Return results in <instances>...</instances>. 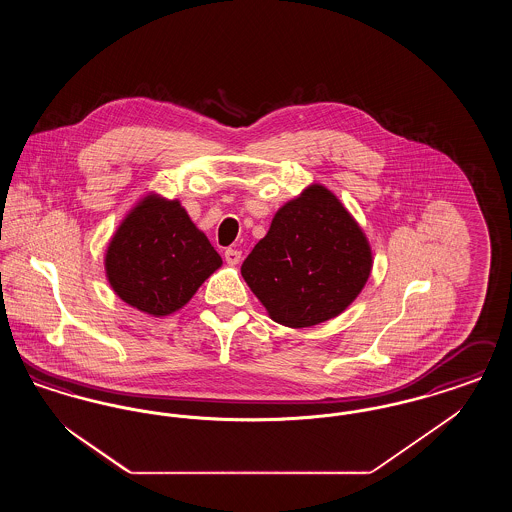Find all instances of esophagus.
<instances>
[{
    "label": "esophagus",
    "mask_w": 512,
    "mask_h": 512,
    "mask_svg": "<svg viewBox=\"0 0 512 512\" xmlns=\"http://www.w3.org/2000/svg\"><path fill=\"white\" fill-rule=\"evenodd\" d=\"M224 259L228 265H238L242 261V251L238 249H226L224 251Z\"/></svg>",
    "instance_id": "1"
}]
</instances>
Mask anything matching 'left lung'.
Listing matches in <instances>:
<instances>
[{"instance_id": "1", "label": "left lung", "mask_w": 512, "mask_h": 512, "mask_svg": "<svg viewBox=\"0 0 512 512\" xmlns=\"http://www.w3.org/2000/svg\"><path fill=\"white\" fill-rule=\"evenodd\" d=\"M372 249L359 222L322 184L284 203L242 265L268 317L309 328L341 315L363 292Z\"/></svg>"}]
</instances>
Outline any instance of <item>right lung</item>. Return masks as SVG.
Instances as JSON below:
<instances>
[{"instance_id":"obj_1","label":"right lung","mask_w":512,"mask_h":512,"mask_svg":"<svg viewBox=\"0 0 512 512\" xmlns=\"http://www.w3.org/2000/svg\"><path fill=\"white\" fill-rule=\"evenodd\" d=\"M222 265L178 199L149 192L122 219L105 251V276L130 307L167 317Z\"/></svg>"}]
</instances>
